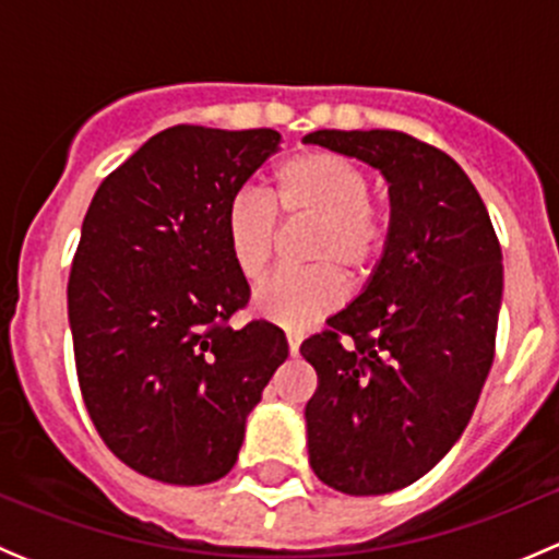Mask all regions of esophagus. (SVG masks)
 I'll use <instances>...</instances> for the list:
<instances>
[{"mask_svg":"<svg viewBox=\"0 0 559 559\" xmlns=\"http://www.w3.org/2000/svg\"><path fill=\"white\" fill-rule=\"evenodd\" d=\"M286 343H289V354L297 357L300 354V343H302V332H286Z\"/></svg>","mask_w":559,"mask_h":559,"instance_id":"1","label":"esophagus"}]
</instances>
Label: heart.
Listing matches in <instances>:
<instances>
[{
    "label": "heart",
    "mask_w": 559,
    "mask_h": 559,
    "mask_svg": "<svg viewBox=\"0 0 559 559\" xmlns=\"http://www.w3.org/2000/svg\"><path fill=\"white\" fill-rule=\"evenodd\" d=\"M368 170L335 151L311 148L281 162L273 173L270 202L233 197L224 213V238L238 273L259 281L275 251V213L286 222H311L302 257L308 267L278 270L253 292V311L286 330H306L335 311L348 281H365L379 264L389 240L386 205L370 197Z\"/></svg>",
    "instance_id": "b5f03b06"
}]
</instances>
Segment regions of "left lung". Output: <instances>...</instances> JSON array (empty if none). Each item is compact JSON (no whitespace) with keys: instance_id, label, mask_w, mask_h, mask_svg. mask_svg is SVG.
I'll return each instance as SVG.
<instances>
[{"instance_id":"obj_1","label":"left lung","mask_w":559,"mask_h":559,"mask_svg":"<svg viewBox=\"0 0 559 559\" xmlns=\"http://www.w3.org/2000/svg\"><path fill=\"white\" fill-rule=\"evenodd\" d=\"M306 143L389 183L384 257L300 346L319 376L306 405L313 473L337 492L386 495L432 471L471 421L495 359L503 253L476 186L436 145L394 129H319Z\"/></svg>"}]
</instances>
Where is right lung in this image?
<instances>
[{
	"label": "right lung",
	"mask_w": 559,
	"mask_h": 559,
	"mask_svg": "<svg viewBox=\"0 0 559 559\" xmlns=\"http://www.w3.org/2000/svg\"><path fill=\"white\" fill-rule=\"evenodd\" d=\"M275 129L178 127L99 183L67 284L78 384L123 465L180 487L227 476L246 416L289 357L270 321L229 326L248 284L224 213L270 156Z\"/></svg>",
	"instance_id": "right-lung-1"
}]
</instances>
